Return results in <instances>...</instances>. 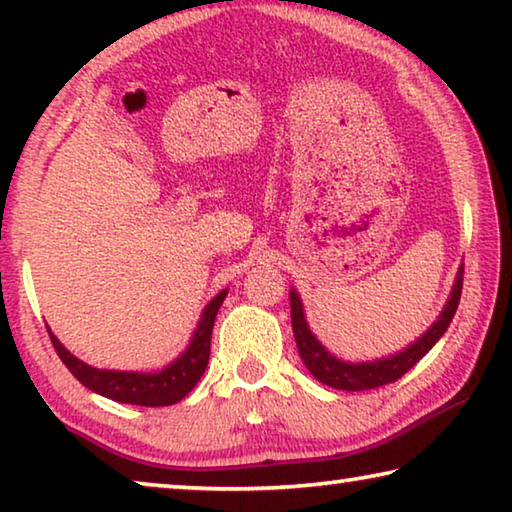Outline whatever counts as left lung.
Segmentation results:
<instances>
[{
    "instance_id": "8db88e82",
    "label": "left lung",
    "mask_w": 512,
    "mask_h": 512,
    "mask_svg": "<svg viewBox=\"0 0 512 512\" xmlns=\"http://www.w3.org/2000/svg\"><path fill=\"white\" fill-rule=\"evenodd\" d=\"M461 289H463V264L458 266L456 280L452 284V291H449V298L445 302L443 311H440L436 323H433L427 332L420 334L418 339L406 345L404 350L388 354V357H379L370 361H345L329 352L325 345L318 341V336L311 332L300 293L291 287L289 291L291 327H293V336H296L300 359L320 384L339 388V391H368V388L393 384V381L400 379L404 372H409L415 363H418L424 354H427L433 345L440 341V336L447 332V327L456 314L458 300H461Z\"/></svg>"
}]
</instances>
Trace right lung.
Returning a JSON list of instances; mask_svg holds the SVG:
<instances>
[{
	"label": "right lung",
	"instance_id": "add662e5",
	"mask_svg": "<svg viewBox=\"0 0 512 512\" xmlns=\"http://www.w3.org/2000/svg\"><path fill=\"white\" fill-rule=\"evenodd\" d=\"M228 289L216 293V296L207 302L201 311V318L194 327L192 336L185 350L178 354L176 359L169 361L167 366L153 372L142 370H108V368H94L90 363L74 357L63 343L56 339V334L47 327L51 336V343L63 359L69 372L88 388V391L97 393L108 400H115L121 404H137V406H169L183 400L185 395L192 393V388L203 377L210 361V341H212V327L214 318L219 314Z\"/></svg>",
	"mask_w": 512,
	"mask_h": 512
}]
</instances>
